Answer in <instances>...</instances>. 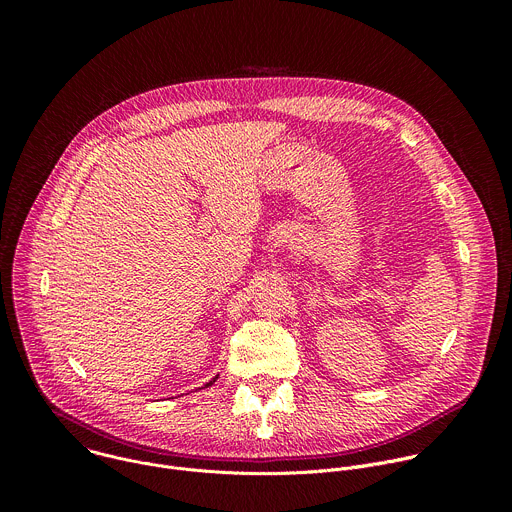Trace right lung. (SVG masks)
Listing matches in <instances>:
<instances>
[{"instance_id":"right-lung-1","label":"right lung","mask_w":512,"mask_h":512,"mask_svg":"<svg viewBox=\"0 0 512 512\" xmlns=\"http://www.w3.org/2000/svg\"><path fill=\"white\" fill-rule=\"evenodd\" d=\"M216 379H218V375H216V377H214V379H210V381H208V383H206V385H204V387H198V389H206V387H210V385H214V383H216Z\"/></svg>"}]
</instances>
